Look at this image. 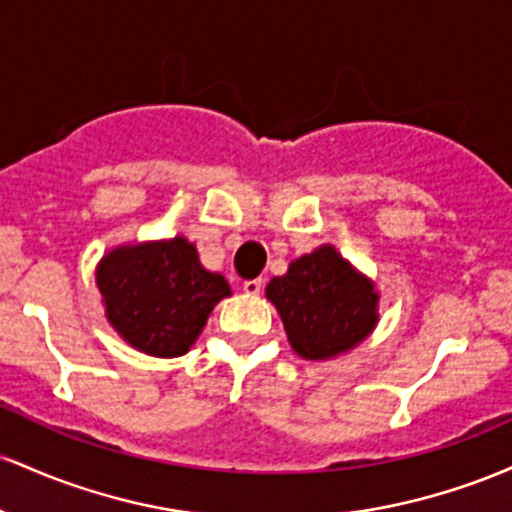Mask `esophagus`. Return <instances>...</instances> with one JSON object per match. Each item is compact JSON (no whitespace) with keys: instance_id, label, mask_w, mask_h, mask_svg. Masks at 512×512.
<instances>
[{"instance_id":"34e87169","label":"esophagus","mask_w":512,"mask_h":512,"mask_svg":"<svg viewBox=\"0 0 512 512\" xmlns=\"http://www.w3.org/2000/svg\"><path fill=\"white\" fill-rule=\"evenodd\" d=\"M263 290V280L254 278V280H244V292L246 295H258Z\"/></svg>"}]
</instances>
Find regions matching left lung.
Segmentation results:
<instances>
[{
  "mask_svg": "<svg viewBox=\"0 0 512 512\" xmlns=\"http://www.w3.org/2000/svg\"><path fill=\"white\" fill-rule=\"evenodd\" d=\"M283 319L290 346L307 360L346 353L377 324V292L333 246H321L290 263L266 287Z\"/></svg>",
  "mask_w": 512,
  "mask_h": 512,
  "instance_id": "8db88e82",
  "label": "left lung"
}]
</instances>
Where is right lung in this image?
Listing matches in <instances>:
<instances>
[{"label":"right lung","instance_id":"obj_1","mask_svg":"<svg viewBox=\"0 0 512 512\" xmlns=\"http://www.w3.org/2000/svg\"><path fill=\"white\" fill-rule=\"evenodd\" d=\"M96 285L113 329L159 358L188 353L212 307L232 292L183 237L111 251L96 268Z\"/></svg>","mask_w":512,"mask_h":512}]
</instances>
